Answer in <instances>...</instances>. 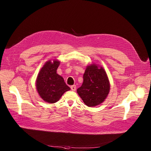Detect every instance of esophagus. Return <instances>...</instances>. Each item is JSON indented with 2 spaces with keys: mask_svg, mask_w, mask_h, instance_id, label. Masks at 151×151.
<instances>
[{
  "mask_svg": "<svg viewBox=\"0 0 151 151\" xmlns=\"http://www.w3.org/2000/svg\"><path fill=\"white\" fill-rule=\"evenodd\" d=\"M70 88H71V90H72V91H75L76 90V85H72L71 87H70Z\"/></svg>",
  "mask_w": 151,
  "mask_h": 151,
  "instance_id": "obj_1",
  "label": "esophagus"
}]
</instances>
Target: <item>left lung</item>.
Wrapping results in <instances>:
<instances>
[{"label": "left lung", "mask_w": 151, "mask_h": 151, "mask_svg": "<svg viewBox=\"0 0 151 151\" xmlns=\"http://www.w3.org/2000/svg\"><path fill=\"white\" fill-rule=\"evenodd\" d=\"M83 78V83L77 93L84 103L92 107L103 102L110 90L109 79L104 69L91 64L86 69Z\"/></svg>", "instance_id": "obj_1"}]
</instances>
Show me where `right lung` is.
<instances>
[{
  "label": "right lung",
  "instance_id": "obj_1",
  "mask_svg": "<svg viewBox=\"0 0 151 151\" xmlns=\"http://www.w3.org/2000/svg\"><path fill=\"white\" fill-rule=\"evenodd\" d=\"M60 62L56 60L47 61L40 69L36 80V88L40 97L44 101L54 103L62 95L70 88L64 79L57 73Z\"/></svg>",
  "mask_w": 151,
  "mask_h": 151
}]
</instances>
